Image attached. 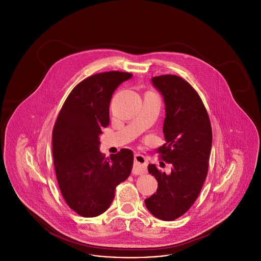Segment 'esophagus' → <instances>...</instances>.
Here are the masks:
<instances>
[{"instance_id": "esophagus-1", "label": "esophagus", "mask_w": 261, "mask_h": 261, "mask_svg": "<svg viewBox=\"0 0 261 261\" xmlns=\"http://www.w3.org/2000/svg\"><path fill=\"white\" fill-rule=\"evenodd\" d=\"M147 165H148V160L140 153H137L134 156V168H133V174L135 175H141L147 171Z\"/></svg>"}]
</instances>
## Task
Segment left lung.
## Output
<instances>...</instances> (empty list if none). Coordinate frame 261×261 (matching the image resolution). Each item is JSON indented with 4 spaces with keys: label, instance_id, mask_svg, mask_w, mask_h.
Instances as JSON below:
<instances>
[{
    "label": "left lung",
    "instance_id": "left-lung-1",
    "mask_svg": "<svg viewBox=\"0 0 261 261\" xmlns=\"http://www.w3.org/2000/svg\"><path fill=\"white\" fill-rule=\"evenodd\" d=\"M151 82L165 103V144L159 152L172 168L166 174L149 164L158 190L145 203L156 218L172 221L186 213L199 197L208 171L212 130L202 100L186 80L166 74L153 77Z\"/></svg>",
    "mask_w": 261,
    "mask_h": 261
}]
</instances>
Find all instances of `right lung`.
<instances>
[{
    "instance_id": "1",
    "label": "right lung",
    "mask_w": 261,
    "mask_h": 261,
    "mask_svg": "<svg viewBox=\"0 0 261 261\" xmlns=\"http://www.w3.org/2000/svg\"><path fill=\"white\" fill-rule=\"evenodd\" d=\"M131 77L128 72L109 71L84 79L70 92L55 123L57 180L67 205L83 217H96L107 211L115 188L131 173V149L105 158L99 149L101 129L110 124L112 94Z\"/></svg>"
}]
</instances>
